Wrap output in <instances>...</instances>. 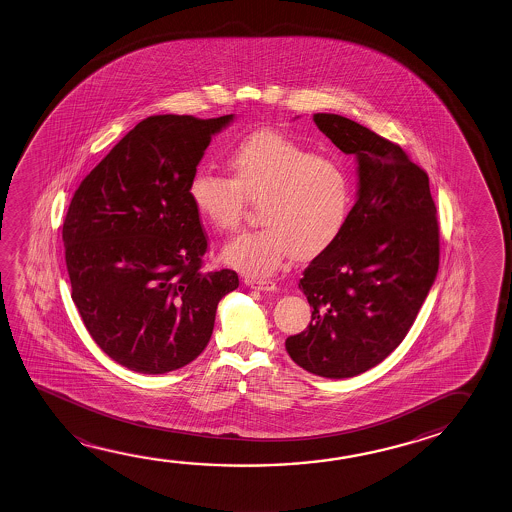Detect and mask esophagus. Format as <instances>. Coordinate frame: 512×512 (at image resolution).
<instances>
[{
    "mask_svg": "<svg viewBox=\"0 0 512 512\" xmlns=\"http://www.w3.org/2000/svg\"><path fill=\"white\" fill-rule=\"evenodd\" d=\"M245 285L256 288V290H263V292H274L278 288V285L270 279L247 278L245 279Z\"/></svg>",
    "mask_w": 512,
    "mask_h": 512,
    "instance_id": "esophagus-1",
    "label": "esophagus"
}]
</instances>
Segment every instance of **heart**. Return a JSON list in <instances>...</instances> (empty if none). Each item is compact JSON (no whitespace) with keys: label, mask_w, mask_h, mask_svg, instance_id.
<instances>
[{"label":"heart","mask_w":512,"mask_h":512,"mask_svg":"<svg viewBox=\"0 0 512 512\" xmlns=\"http://www.w3.org/2000/svg\"><path fill=\"white\" fill-rule=\"evenodd\" d=\"M229 177L200 168L188 197L200 220L217 233L242 224L247 200L260 202L263 226L238 236L224 260L247 276H270L292 256L312 260L346 229L353 186L346 168L276 132H260L227 154Z\"/></svg>","instance_id":"b5f03b06"}]
</instances>
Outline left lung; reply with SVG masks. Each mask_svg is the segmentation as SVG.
<instances>
[{"instance_id":"1","label":"left lung","mask_w":512,"mask_h":512,"mask_svg":"<svg viewBox=\"0 0 512 512\" xmlns=\"http://www.w3.org/2000/svg\"><path fill=\"white\" fill-rule=\"evenodd\" d=\"M313 122L358 163V197L344 233L304 269L310 326L286 338L299 367L351 378L407 337L439 270V224L428 175L405 150L338 114Z\"/></svg>"}]
</instances>
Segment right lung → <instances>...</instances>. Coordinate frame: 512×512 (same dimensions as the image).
I'll list each match as a JSON object with an SVG mask.
<instances>
[{"instance_id": "1", "label": "right lung", "mask_w": 512, "mask_h": 512, "mask_svg": "<svg viewBox=\"0 0 512 512\" xmlns=\"http://www.w3.org/2000/svg\"><path fill=\"white\" fill-rule=\"evenodd\" d=\"M233 114L148 116L80 182L62 226L71 299L105 355L165 374L208 346L238 274L202 272L208 238L188 197L211 136Z\"/></svg>"}]
</instances>
